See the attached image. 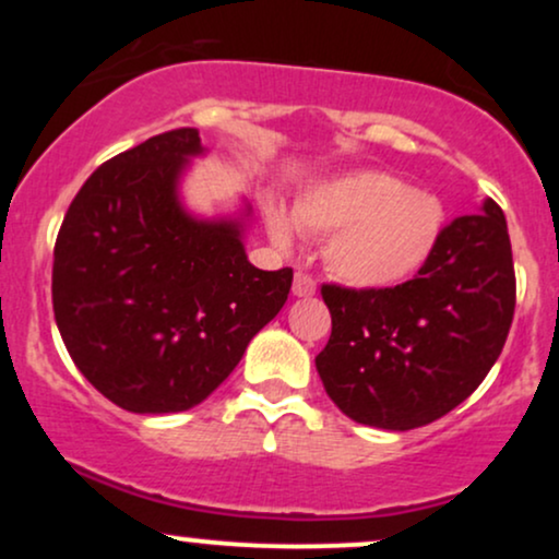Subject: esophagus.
Returning <instances> with one entry per match:
<instances>
[{
	"label": "esophagus",
	"mask_w": 559,
	"mask_h": 559,
	"mask_svg": "<svg viewBox=\"0 0 559 559\" xmlns=\"http://www.w3.org/2000/svg\"><path fill=\"white\" fill-rule=\"evenodd\" d=\"M316 288H318V284L310 273L294 275V294H297V297H312V294H316Z\"/></svg>",
	"instance_id": "obj_1"
}]
</instances>
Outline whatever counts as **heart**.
<instances>
[{"label": "heart", "mask_w": 559, "mask_h": 559, "mask_svg": "<svg viewBox=\"0 0 559 559\" xmlns=\"http://www.w3.org/2000/svg\"><path fill=\"white\" fill-rule=\"evenodd\" d=\"M444 204L426 189L381 170H357L307 191L294 207L305 234L331 239L325 262L344 284L389 288L413 278L431 260L444 234ZM278 243H288V223L267 213Z\"/></svg>", "instance_id": "b5f03b06"}]
</instances>
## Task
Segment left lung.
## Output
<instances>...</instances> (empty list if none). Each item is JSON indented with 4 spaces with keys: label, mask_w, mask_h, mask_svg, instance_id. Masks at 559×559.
<instances>
[{
    "label": "left lung",
    "mask_w": 559,
    "mask_h": 559,
    "mask_svg": "<svg viewBox=\"0 0 559 559\" xmlns=\"http://www.w3.org/2000/svg\"><path fill=\"white\" fill-rule=\"evenodd\" d=\"M331 338L316 357L336 407L362 426L409 431L480 386L515 316V265L502 207L444 226L418 275L389 288L320 286Z\"/></svg>",
    "instance_id": "8db88e82"
}]
</instances>
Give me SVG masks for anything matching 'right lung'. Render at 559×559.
Returning <instances> with one entry per match:
<instances>
[{
    "mask_svg": "<svg viewBox=\"0 0 559 559\" xmlns=\"http://www.w3.org/2000/svg\"><path fill=\"white\" fill-rule=\"evenodd\" d=\"M197 128H173L99 165L55 241L57 329L86 381L128 413H183L207 400L294 271H260L239 223L194 221L176 197Z\"/></svg>",
    "mask_w": 559,
    "mask_h": 559,
    "instance_id": "obj_1",
    "label": "right lung"
}]
</instances>
